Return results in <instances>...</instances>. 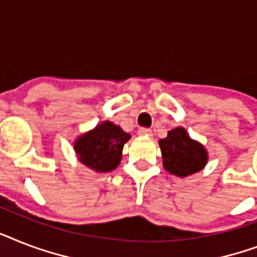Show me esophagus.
<instances>
[{
  "label": "esophagus",
  "mask_w": 257,
  "mask_h": 257,
  "mask_svg": "<svg viewBox=\"0 0 257 257\" xmlns=\"http://www.w3.org/2000/svg\"><path fill=\"white\" fill-rule=\"evenodd\" d=\"M139 135L140 136H150L152 135V131H150L149 128H140Z\"/></svg>",
  "instance_id": "34e87169"
}]
</instances>
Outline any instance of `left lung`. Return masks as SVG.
<instances>
[{"label": "left lung", "instance_id": "left-lung-1", "mask_svg": "<svg viewBox=\"0 0 257 257\" xmlns=\"http://www.w3.org/2000/svg\"><path fill=\"white\" fill-rule=\"evenodd\" d=\"M160 148L165 169L181 178L202 170L207 162L206 149L190 139L183 128L170 131L168 137L160 140Z\"/></svg>", "mask_w": 257, "mask_h": 257}]
</instances>
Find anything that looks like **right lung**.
<instances>
[{"instance_id":"obj_1","label":"right lung","mask_w":257,"mask_h":257,"mask_svg":"<svg viewBox=\"0 0 257 257\" xmlns=\"http://www.w3.org/2000/svg\"><path fill=\"white\" fill-rule=\"evenodd\" d=\"M129 139L131 135L120 126L104 121L76 140L75 152L81 164L95 172H110L120 164L122 148Z\"/></svg>"}]
</instances>
